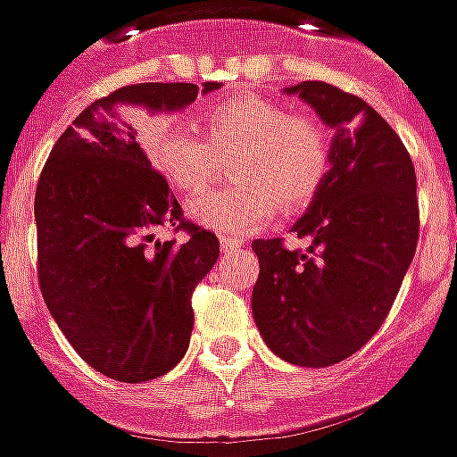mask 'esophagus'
<instances>
[{
    "mask_svg": "<svg viewBox=\"0 0 457 457\" xmlns=\"http://www.w3.org/2000/svg\"><path fill=\"white\" fill-rule=\"evenodd\" d=\"M220 247H222V252H235V249L242 247V239H235V237H220Z\"/></svg>",
    "mask_w": 457,
    "mask_h": 457,
    "instance_id": "obj_1",
    "label": "esophagus"
}]
</instances>
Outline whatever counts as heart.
<instances>
[{
	"instance_id": "obj_1",
	"label": "heart",
	"mask_w": 457,
	"mask_h": 457,
	"mask_svg": "<svg viewBox=\"0 0 457 457\" xmlns=\"http://www.w3.org/2000/svg\"><path fill=\"white\" fill-rule=\"evenodd\" d=\"M193 121H141L149 159L180 190L205 188L232 156L235 176L190 200V215L210 228L245 232L281 210L306 208L333 169V137L313 114L264 97L218 103Z\"/></svg>"
}]
</instances>
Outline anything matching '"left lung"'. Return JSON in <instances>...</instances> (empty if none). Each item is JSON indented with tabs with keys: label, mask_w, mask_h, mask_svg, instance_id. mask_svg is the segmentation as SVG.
Masks as SVG:
<instances>
[{
	"label": "left lung",
	"mask_w": 457,
	"mask_h": 457,
	"mask_svg": "<svg viewBox=\"0 0 457 457\" xmlns=\"http://www.w3.org/2000/svg\"><path fill=\"white\" fill-rule=\"evenodd\" d=\"M336 127L333 169L298 237L254 239L252 313L264 343L291 364L330 367L384 326L419 245L416 170L399 134L362 97L323 80L288 87Z\"/></svg>",
	"instance_id": "obj_1"
}]
</instances>
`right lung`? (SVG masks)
Wrapping results in <instances>:
<instances>
[{"label":"right lung","instance_id":"right-lung-1","mask_svg":"<svg viewBox=\"0 0 457 457\" xmlns=\"http://www.w3.org/2000/svg\"><path fill=\"white\" fill-rule=\"evenodd\" d=\"M193 83H139L95 100L58 137L36 186L38 287L85 362L117 382H149L186 354L193 288L220 242L183 215L127 117L129 104L179 110ZM161 228L187 239L161 243Z\"/></svg>","mask_w":457,"mask_h":457}]
</instances>
